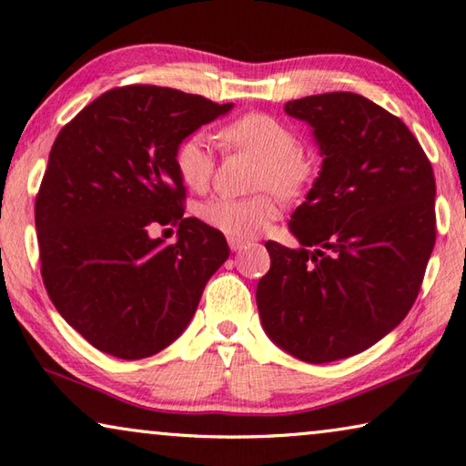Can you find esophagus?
Here are the masks:
<instances>
[{
    "mask_svg": "<svg viewBox=\"0 0 466 466\" xmlns=\"http://www.w3.org/2000/svg\"><path fill=\"white\" fill-rule=\"evenodd\" d=\"M228 246H230L232 252H238V250L246 248V242L240 238H228Z\"/></svg>",
    "mask_w": 466,
    "mask_h": 466,
    "instance_id": "obj_1",
    "label": "esophagus"
}]
</instances>
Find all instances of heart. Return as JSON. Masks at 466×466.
Listing matches in <instances>:
<instances>
[{
  "label": "heart",
  "instance_id": "obj_1",
  "mask_svg": "<svg viewBox=\"0 0 466 466\" xmlns=\"http://www.w3.org/2000/svg\"><path fill=\"white\" fill-rule=\"evenodd\" d=\"M220 140L248 152L260 160L258 187H272L284 198H296L306 192L314 180L316 167L302 154L300 136L289 124L274 116L252 112L226 124ZM174 166L182 184L192 192H204L212 182L216 156L210 140L204 134H192L177 144ZM202 222L230 238H256L279 220L280 202L272 192L250 198L218 196L198 208Z\"/></svg>",
  "mask_w": 466,
  "mask_h": 466
}]
</instances>
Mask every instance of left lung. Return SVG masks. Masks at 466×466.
Masks as SVG:
<instances>
[{"label": "left lung", "instance_id": "left-lung-1", "mask_svg": "<svg viewBox=\"0 0 466 466\" xmlns=\"http://www.w3.org/2000/svg\"><path fill=\"white\" fill-rule=\"evenodd\" d=\"M284 112L312 127L322 167L289 224L300 248L266 242L256 304L276 346L322 364L370 349L412 309L437 184L409 127L364 96H306Z\"/></svg>", "mask_w": 466, "mask_h": 466}]
</instances>
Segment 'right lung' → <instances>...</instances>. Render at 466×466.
<instances>
[{"label":"right lung","instance_id":"obj_1","mask_svg":"<svg viewBox=\"0 0 466 466\" xmlns=\"http://www.w3.org/2000/svg\"><path fill=\"white\" fill-rule=\"evenodd\" d=\"M232 106L126 86L57 134L35 198L42 279L57 312L97 350L124 360L164 350L230 256L222 232L184 218L174 152ZM156 223L178 226L176 245L149 238Z\"/></svg>","mask_w":466,"mask_h":466}]
</instances>
